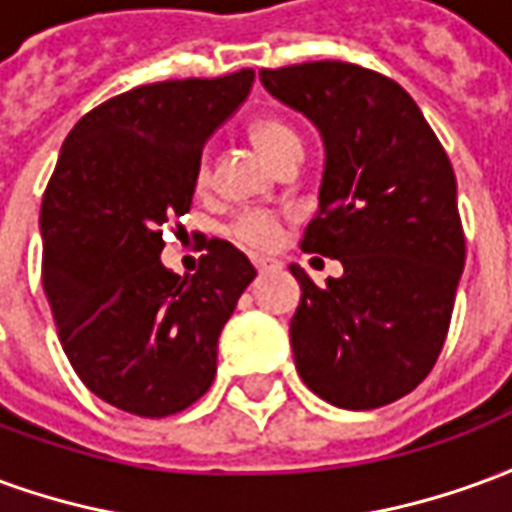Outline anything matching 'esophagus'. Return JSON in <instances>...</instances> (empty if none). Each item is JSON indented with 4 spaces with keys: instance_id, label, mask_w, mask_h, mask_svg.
Masks as SVG:
<instances>
[{
    "instance_id": "1",
    "label": "esophagus",
    "mask_w": 512,
    "mask_h": 512,
    "mask_svg": "<svg viewBox=\"0 0 512 512\" xmlns=\"http://www.w3.org/2000/svg\"><path fill=\"white\" fill-rule=\"evenodd\" d=\"M252 263H255V268L260 271V274H266V271H274V268L279 266L277 260H271V257H252Z\"/></svg>"
}]
</instances>
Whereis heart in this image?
<instances>
[{
	"instance_id": "heart-1",
	"label": "heart",
	"mask_w": 512,
	"mask_h": 512,
	"mask_svg": "<svg viewBox=\"0 0 512 512\" xmlns=\"http://www.w3.org/2000/svg\"><path fill=\"white\" fill-rule=\"evenodd\" d=\"M249 136L255 147L277 164L279 156H285L290 147H301V139L296 134V128H290L285 120L279 117H255L249 123ZM197 183H208V164L202 161L197 169ZM233 235L246 246H255V249H268V246L277 244L279 238V222L277 216L263 211H249L244 216H238V222L233 227Z\"/></svg>"
}]
</instances>
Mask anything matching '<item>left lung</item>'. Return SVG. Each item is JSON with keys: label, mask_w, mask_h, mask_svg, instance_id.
I'll use <instances>...</instances> for the list:
<instances>
[{"label": "left lung", "mask_w": 512, "mask_h": 512, "mask_svg": "<svg viewBox=\"0 0 512 512\" xmlns=\"http://www.w3.org/2000/svg\"><path fill=\"white\" fill-rule=\"evenodd\" d=\"M260 82L321 131L318 216L301 249L343 263L321 288L290 263L296 370L332 406H386L428 376L450 329L466 260L450 158L381 73L326 60L266 68Z\"/></svg>", "instance_id": "left-lung-1"}]
</instances>
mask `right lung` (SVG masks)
Returning <instances> with one entry per match:
<instances>
[{"mask_svg": "<svg viewBox=\"0 0 512 512\" xmlns=\"http://www.w3.org/2000/svg\"><path fill=\"white\" fill-rule=\"evenodd\" d=\"M255 71L134 87L62 142L40 205L43 290L84 386L136 417H169L216 376V343L255 268L205 244L197 274L161 263L164 230L191 208L205 142L238 112Z\"/></svg>", "mask_w": 512, "mask_h": 512, "instance_id": "add662e5", "label": "right lung"}]
</instances>
